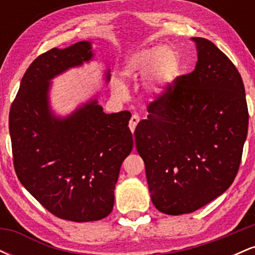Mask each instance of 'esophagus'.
I'll list each match as a JSON object with an SVG mask.
<instances>
[{
  "mask_svg": "<svg viewBox=\"0 0 255 255\" xmlns=\"http://www.w3.org/2000/svg\"><path fill=\"white\" fill-rule=\"evenodd\" d=\"M139 121H140V118L136 115V114L131 115V118L129 120V129L131 131L135 130V127L137 126V124H139Z\"/></svg>",
  "mask_w": 255,
  "mask_h": 255,
  "instance_id": "obj_1",
  "label": "esophagus"
}]
</instances>
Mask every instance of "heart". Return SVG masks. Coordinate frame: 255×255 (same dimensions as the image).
<instances>
[{
	"instance_id": "obj_1",
	"label": "heart",
	"mask_w": 255,
	"mask_h": 255,
	"mask_svg": "<svg viewBox=\"0 0 255 255\" xmlns=\"http://www.w3.org/2000/svg\"><path fill=\"white\" fill-rule=\"evenodd\" d=\"M153 73L152 90L156 95H163L178 73V60L174 51L163 46L136 51L126 60L124 75L128 79H137ZM113 91L122 97L126 89L122 84H113Z\"/></svg>"
}]
</instances>
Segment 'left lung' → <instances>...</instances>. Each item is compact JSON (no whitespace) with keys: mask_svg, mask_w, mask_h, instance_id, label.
<instances>
[{"mask_svg":"<svg viewBox=\"0 0 255 255\" xmlns=\"http://www.w3.org/2000/svg\"><path fill=\"white\" fill-rule=\"evenodd\" d=\"M198 62L148 104L134 131L158 211L194 212L223 194L238 175L248 131L244 81L229 57L205 38Z\"/></svg>","mask_w":255,"mask_h":255,"instance_id":"obj_1","label":"left lung"}]
</instances>
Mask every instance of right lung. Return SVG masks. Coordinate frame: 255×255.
Segmentation results:
<instances>
[{
  "instance_id": "1",
  "label": "right lung",
  "mask_w": 255,
  "mask_h": 255,
  "mask_svg": "<svg viewBox=\"0 0 255 255\" xmlns=\"http://www.w3.org/2000/svg\"><path fill=\"white\" fill-rule=\"evenodd\" d=\"M92 56L85 40L39 55L9 111L17 178L49 212L72 222L99 221L113 211L120 169L133 148L129 111L105 114L93 99L64 119L51 114L49 81Z\"/></svg>"
}]
</instances>
